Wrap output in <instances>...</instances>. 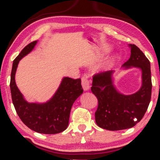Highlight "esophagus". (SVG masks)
Returning <instances> with one entry per match:
<instances>
[{"label":"esophagus","mask_w":160,"mask_h":160,"mask_svg":"<svg viewBox=\"0 0 160 160\" xmlns=\"http://www.w3.org/2000/svg\"><path fill=\"white\" fill-rule=\"evenodd\" d=\"M82 89H83L84 91H87L89 89V82L88 80V77L86 75H84L83 77L82 78Z\"/></svg>","instance_id":"esophagus-1"}]
</instances>
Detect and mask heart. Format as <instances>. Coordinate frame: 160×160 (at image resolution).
<instances>
[{"label": "heart", "mask_w": 160, "mask_h": 160, "mask_svg": "<svg viewBox=\"0 0 160 160\" xmlns=\"http://www.w3.org/2000/svg\"><path fill=\"white\" fill-rule=\"evenodd\" d=\"M109 65H110V62H107V63L105 64V66H106V67H108V66H109Z\"/></svg>", "instance_id": "obj_1"}]
</instances>
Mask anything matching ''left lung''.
I'll return each instance as SVG.
<instances>
[{
  "instance_id": "left-lung-1",
  "label": "left lung",
  "mask_w": 160,
  "mask_h": 160,
  "mask_svg": "<svg viewBox=\"0 0 160 160\" xmlns=\"http://www.w3.org/2000/svg\"><path fill=\"white\" fill-rule=\"evenodd\" d=\"M131 56L122 67L137 68L141 71L142 83L138 91L124 95L113 85V71L93 76L91 90L98 102L95 113L99 127L110 131H118L133 127L140 122L149 106L151 98L152 82L150 63L137 46L129 44Z\"/></svg>"
}]
</instances>
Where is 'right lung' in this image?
Instances as JSON below:
<instances>
[{
	"instance_id": "1",
	"label": "right lung",
	"mask_w": 160,
	"mask_h": 160,
	"mask_svg": "<svg viewBox=\"0 0 160 160\" xmlns=\"http://www.w3.org/2000/svg\"><path fill=\"white\" fill-rule=\"evenodd\" d=\"M38 40L24 48L12 63L10 91L16 111L23 123L33 131L42 134H57L65 131L68 126L71 109L83 89L80 79L63 78L53 96L45 103L28 102L18 89L15 75L20 60L33 50Z\"/></svg>"
}]
</instances>
